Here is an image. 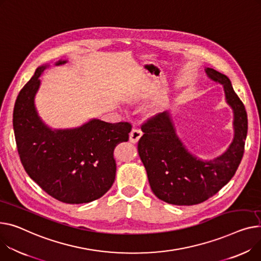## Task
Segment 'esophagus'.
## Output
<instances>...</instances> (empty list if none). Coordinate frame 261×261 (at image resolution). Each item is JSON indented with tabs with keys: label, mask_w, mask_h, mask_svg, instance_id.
I'll list each match as a JSON object with an SVG mask.
<instances>
[{
	"label": "esophagus",
	"mask_w": 261,
	"mask_h": 261,
	"mask_svg": "<svg viewBox=\"0 0 261 261\" xmlns=\"http://www.w3.org/2000/svg\"><path fill=\"white\" fill-rule=\"evenodd\" d=\"M142 135H143V132H142L140 129L134 128V129L131 130V132H130V134H129V140H130L131 143L135 144V143H137L138 140H140V138L142 137Z\"/></svg>",
	"instance_id": "1"
}]
</instances>
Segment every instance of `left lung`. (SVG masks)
I'll list each match as a JSON object with an SVG mask.
<instances>
[{
    "instance_id": "8db88e82",
    "label": "left lung",
    "mask_w": 261,
    "mask_h": 261,
    "mask_svg": "<svg viewBox=\"0 0 261 261\" xmlns=\"http://www.w3.org/2000/svg\"><path fill=\"white\" fill-rule=\"evenodd\" d=\"M206 76L223 86L225 101L234 114L233 141L221 155L203 161L188 151L176 134L170 110L160 113L142 126L138 154L147 171L156 197L176 205L200 203L227 185L241 162L248 133V116L244 103L235 93L231 81L212 68Z\"/></svg>"
}]
</instances>
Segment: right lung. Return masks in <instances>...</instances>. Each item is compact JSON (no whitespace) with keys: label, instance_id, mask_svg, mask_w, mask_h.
<instances>
[{"label":"right lung","instance_id":"1","mask_svg":"<svg viewBox=\"0 0 261 261\" xmlns=\"http://www.w3.org/2000/svg\"><path fill=\"white\" fill-rule=\"evenodd\" d=\"M65 63L61 60L56 65ZM48 66L38 67L16 97L12 121L17 152L27 174L50 196L71 204L90 202L113 185V151L129 140L132 126L98 118L72 129L47 126L38 113L34 97L40 76Z\"/></svg>","mask_w":261,"mask_h":261}]
</instances>
